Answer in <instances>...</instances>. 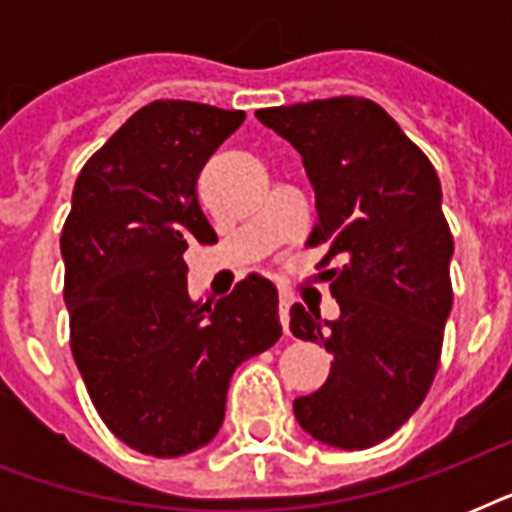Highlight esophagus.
I'll use <instances>...</instances> for the list:
<instances>
[{"label":"esophagus","instance_id":"esophagus-1","mask_svg":"<svg viewBox=\"0 0 512 512\" xmlns=\"http://www.w3.org/2000/svg\"><path fill=\"white\" fill-rule=\"evenodd\" d=\"M289 305H292V297L281 289L279 292V319H281V327L284 332H289Z\"/></svg>","mask_w":512,"mask_h":512}]
</instances>
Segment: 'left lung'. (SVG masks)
Masks as SVG:
<instances>
[{
    "label": "left lung",
    "mask_w": 512,
    "mask_h": 512,
    "mask_svg": "<svg viewBox=\"0 0 512 512\" xmlns=\"http://www.w3.org/2000/svg\"><path fill=\"white\" fill-rule=\"evenodd\" d=\"M257 119L303 156L329 244L321 265L335 321L292 305L289 329L332 353L327 382L295 398L300 428L335 449H369L404 425L436 377L452 311L454 239L428 156L366 98L260 108Z\"/></svg>",
    "instance_id": "obj_1"
}]
</instances>
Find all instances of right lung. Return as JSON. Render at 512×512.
<instances>
[{
  "mask_svg": "<svg viewBox=\"0 0 512 512\" xmlns=\"http://www.w3.org/2000/svg\"><path fill=\"white\" fill-rule=\"evenodd\" d=\"M241 122L191 100L143 106L82 167L60 233L76 366L108 430L151 457L207 446L236 366L281 337L263 276L204 305L185 284L188 244L217 241L196 180Z\"/></svg>",
  "mask_w": 512,
  "mask_h": 512,
  "instance_id": "obj_1",
  "label": "right lung"
}]
</instances>
